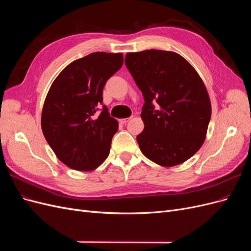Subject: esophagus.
<instances>
[{
  "instance_id": "34e87169",
  "label": "esophagus",
  "mask_w": 251,
  "mask_h": 251,
  "mask_svg": "<svg viewBox=\"0 0 251 251\" xmlns=\"http://www.w3.org/2000/svg\"><path fill=\"white\" fill-rule=\"evenodd\" d=\"M132 117H127V118H123V119H120V123L121 124H126L128 120H130Z\"/></svg>"
}]
</instances>
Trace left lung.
<instances>
[{
    "label": "left lung",
    "mask_w": 251,
    "mask_h": 251,
    "mask_svg": "<svg viewBox=\"0 0 251 251\" xmlns=\"http://www.w3.org/2000/svg\"><path fill=\"white\" fill-rule=\"evenodd\" d=\"M126 66L144 98L143 155L168 168L183 163L201 148L211 116L199 74L177 53L155 49L127 53Z\"/></svg>",
    "instance_id": "obj_1"
}]
</instances>
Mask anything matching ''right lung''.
I'll use <instances>...</instances> for the list:
<instances>
[{"instance_id": "right-lung-1", "label": "right lung", "mask_w": 251, "mask_h": 251, "mask_svg": "<svg viewBox=\"0 0 251 251\" xmlns=\"http://www.w3.org/2000/svg\"><path fill=\"white\" fill-rule=\"evenodd\" d=\"M124 63L121 53L94 52L74 60L59 73L45 100L42 130L57 158L76 171H93L109 156L118 130L102 104L107 80Z\"/></svg>"}]
</instances>
